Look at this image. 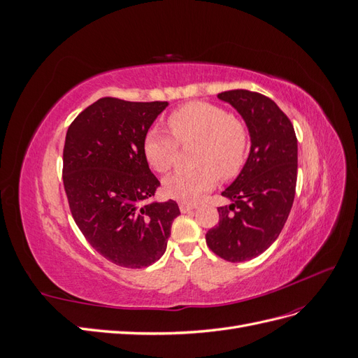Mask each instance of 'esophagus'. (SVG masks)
Here are the masks:
<instances>
[{
	"label": "esophagus",
	"mask_w": 358,
	"mask_h": 358,
	"mask_svg": "<svg viewBox=\"0 0 358 358\" xmlns=\"http://www.w3.org/2000/svg\"><path fill=\"white\" fill-rule=\"evenodd\" d=\"M197 208V204H192V203H187V201H180L179 203V209L182 213H187V212H191Z\"/></svg>",
	"instance_id": "esophagus-1"
}]
</instances>
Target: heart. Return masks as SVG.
<instances>
[{"label":"heart","mask_w":358,"mask_h":358,"mask_svg":"<svg viewBox=\"0 0 358 358\" xmlns=\"http://www.w3.org/2000/svg\"><path fill=\"white\" fill-rule=\"evenodd\" d=\"M169 127L180 143L200 140L197 169L178 170L164 180L167 196L187 203L199 201L222 179L234 178L245 164L248 131L245 125L222 107L192 101L169 116ZM161 129H149L143 154L157 171H169L176 161L178 143Z\"/></svg>","instance_id":"1"}]
</instances>
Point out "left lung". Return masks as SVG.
Returning a JSON list of instances; mask_svg holds the SVG:
<instances>
[{"label":"left lung","mask_w":358,"mask_h":358,"mask_svg":"<svg viewBox=\"0 0 358 358\" xmlns=\"http://www.w3.org/2000/svg\"><path fill=\"white\" fill-rule=\"evenodd\" d=\"M231 104L248 127L251 149L239 176L222 196L220 222L206 234L218 257L242 263L263 254L282 231L292 208L297 182V138L278 104L267 96L234 90L218 94Z\"/></svg>","instance_id":"1"}]
</instances>
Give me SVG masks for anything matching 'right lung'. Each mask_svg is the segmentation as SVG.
Segmentation results:
<instances>
[{
  "instance_id": "right-lung-1",
  "label": "right lung",
  "mask_w": 358,
  "mask_h": 358,
  "mask_svg": "<svg viewBox=\"0 0 358 358\" xmlns=\"http://www.w3.org/2000/svg\"><path fill=\"white\" fill-rule=\"evenodd\" d=\"M167 101H95L69 127L62 180L73 218L86 241L113 264L142 268L166 252L175 200L150 201L159 180L143 138Z\"/></svg>"
}]
</instances>
